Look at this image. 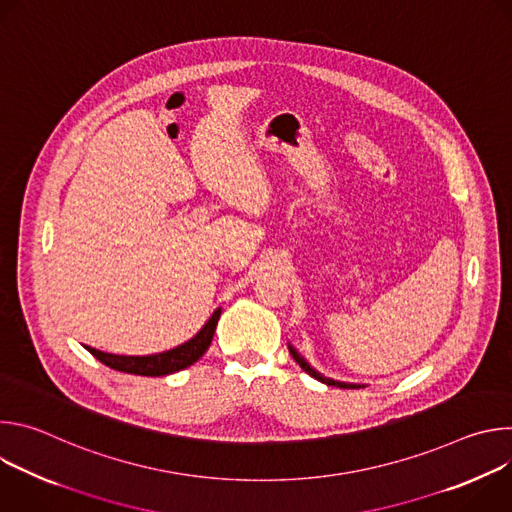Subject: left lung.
I'll use <instances>...</instances> for the list:
<instances>
[{
  "instance_id": "obj_1",
  "label": "left lung",
  "mask_w": 512,
  "mask_h": 512,
  "mask_svg": "<svg viewBox=\"0 0 512 512\" xmlns=\"http://www.w3.org/2000/svg\"><path fill=\"white\" fill-rule=\"evenodd\" d=\"M287 348H289V354L294 356V360L300 364V367L310 375V377H314V379H318L320 383H324V385H328V387H340V389H362V387H367V385H356V383H342V381H334V379H328V377H324L322 373H318L312 364L294 348L291 344H287Z\"/></svg>"
}]
</instances>
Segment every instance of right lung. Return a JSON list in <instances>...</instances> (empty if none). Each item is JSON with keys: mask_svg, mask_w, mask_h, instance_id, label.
<instances>
[{"mask_svg": "<svg viewBox=\"0 0 512 512\" xmlns=\"http://www.w3.org/2000/svg\"><path fill=\"white\" fill-rule=\"evenodd\" d=\"M223 308H216L212 312V316L208 318V322L196 332V336H192L188 342L158 352V354H148V356H125V354H111V352H103L91 346H85L97 360H101L103 364H107L109 369L121 371V373H129V375H139V377H166L172 373H178L190 364H194L210 346L218 318H221Z\"/></svg>", "mask_w": 512, "mask_h": 512, "instance_id": "1", "label": "right lung"}]
</instances>
